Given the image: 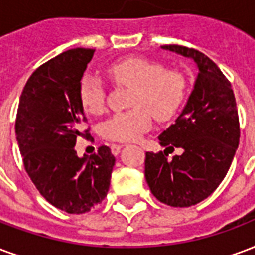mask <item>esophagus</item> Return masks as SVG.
Masks as SVG:
<instances>
[{
  "mask_svg": "<svg viewBox=\"0 0 255 255\" xmlns=\"http://www.w3.org/2000/svg\"><path fill=\"white\" fill-rule=\"evenodd\" d=\"M122 144H112V146H111V150H112L113 155H118L119 152H120V150H122Z\"/></svg>",
  "mask_w": 255,
  "mask_h": 255,
  "instance_id": "1",
  "label": "esophagus"
}]
</instances>
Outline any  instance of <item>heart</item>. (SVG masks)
<instances>
[{
	"instance_id": "obj_1",
	"label": "heart",
	"mask_w": 255,
	"mask_h": 255,
	"mask_svg": "<svg viewBox=\"0 0 255 255\" xmlns=\"http://www.w3.org/2000/svg\"><path fill=\"white\" fill-rule=\"evenodd\" d=\"M107 73L115 82L132 88L129 109L116 113L104 123L101 132L118 142L136 140L152 126V115L159 122H167L178 113L185 101V78L175 70L163 69L146 58L129 56L108 66ZM78 97L82 108L96 115L104 109L105 90L99 78L85 74L80 81Z\"/></svg>"
}]
</instances>
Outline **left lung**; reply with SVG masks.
Wrapping results in <instances>:
<instances>
[{
    "label": "left lung",
    "mask_w": 255,
    "mask_h": 255,
    "mask_svg": "<svg viewBox=\"0 0 255 255\" xmlns=\"http://www.w3.org/2000/svg\"><path fill=\"white\" fill-rule=\"evenodd\" d=\"M163 50L195 60L199 74L185 108L159 135L165 151L146 152L144 175L151 193L170 207L207 199L227 174L238 148L239 118L230 81L203 52L177 44ZM174 148L183 154L167 158Z\"/></svg>",
    "instance_id": "left-lung-1"
}]
</instances>
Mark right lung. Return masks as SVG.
Wrapping results in <instances>:
<instances>
[{"mask_svg":"<svg viewBox=\"0 0 255 255\" xmlns=\"http://www.w3.org/2000/svg\"><path fill=\"white\" fill-rule=\"evenodd\" d=\"M94 51H65L35 70L17 111L16 136L25 171L40 195L67 214H85L105 199L115 166L107 146L82 158L74 150L86 122L78 88Z\"/></svg>","mask_w":255,"mask_h":255,"instance_id":"right-lung-1","label":"right lung"}]
</instances>
